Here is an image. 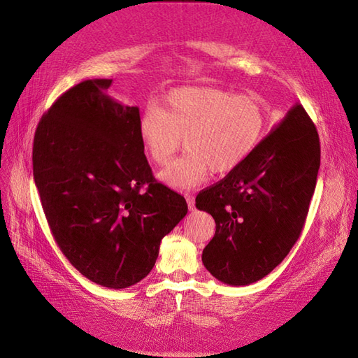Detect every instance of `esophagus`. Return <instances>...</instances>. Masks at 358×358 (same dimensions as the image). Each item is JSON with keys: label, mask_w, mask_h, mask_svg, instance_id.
I'll list each match as a JSON object with an SVG mask.
<instances>
[{"label": "esophagus", "mask_w": 358, "mask_h": 358, "mask_svg": "<svg viewBox=\"0 0 358 358\" xmlns=\"http://www.w3.org/2000/svg\"><path fill=\"white\" fill-rule=\"evenodd\" d=\"M185 197H187V203H188V209L192 210L194 209V197L191 196V194H185Z\"/></svg>", "instance_id": "obj_1"}]
</instances>
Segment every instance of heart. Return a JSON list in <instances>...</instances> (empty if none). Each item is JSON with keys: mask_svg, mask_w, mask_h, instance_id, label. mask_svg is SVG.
<instances>
[{"mask_svg": "<svg viewBox=\"0 0 358 358\" xmlns=\"http://www.w3.org/2000/svg\"><path fill=\"white\" fill-rule=\"evenodd\" d=\"M266 127V112L251 95L216 88H180L148 109L138 124L148 158L166 166L180 149L187 152L159 173L166 185L189 189L209 173L233 171L252 155Z\"/></svg>", "mask_w": 358, "mask_h": 358, "instance_id": "b5f03b06", "label": "heart"}]
</instances>
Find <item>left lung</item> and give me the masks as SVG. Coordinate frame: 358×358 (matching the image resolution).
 <instances>
[{
	"mask_svg": "<svg viewBox=\"0 0 358 358\" xmlns=\"http://www.w3.org/2000/svg\"><path fill=\"white\" fill-rule=\"evenodd\" d=\"M321 148L315 124L296 104L242 166L199 192L216 231L203 264L229 285L257 282L282 263L305 225Z\"/></svg>",
	"mask_w": 358,
	"mask_h": 358,
	"instance_id": "obj_1",
	"label": "left lung"
}]
</instances>
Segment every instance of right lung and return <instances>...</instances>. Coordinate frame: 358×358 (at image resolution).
<instances>
[{
    "label": "right lung",
    "mask_w": 358,
    "mask_h": 358,
    "mask_svg": "<svg viewBox=\"0 0 358 358\" xmlns=\"http://www.w3.org/2000/svg\"><path fill=\"white\" fill-rule=\"evenodd\" d=\"M110 85L83 80L52 104L36 129L32 171L62 254L92 282L122 289L148 276L188 206L155 180L138 107L112 100Z\"/></svg>",
    "instance_id": "1"
}]
</instances>
